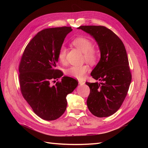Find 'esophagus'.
<instances>
[{"label": "esophagus", "mask_w": 148, "mask_h": 148, "mask_svg": "<svg viewBox=\"0 0 148 148\" xmlns=\"http://www.w3.org/2000/svg\"><path fill=\"white\" fill-rule=\"evenodd\" d=\"M78 83H79V84L80 85H83V84L85 83V82H83V81H81V80H79V81H78Z\"/></svg>", "instance_id": "34e87169"}]
</instances>
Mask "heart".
<instances>
[{
	"instance_id": "1",
	"label": "heart",
	"mask_w": 148,
	"mask_h": 148,
	"mask_svg": "<svg viewBox=\"0 0 148 148\" xmlns=\"http://www.w3.org/2000/svg\"><path fill=\"white\" fill-rule=\"evenodd\" d=\"M74 45L78 49L84 53V58L88 63L91 64H95L97 60V55L94 50L93 45L91 41L84 38H77L72 41ZM66 48L64 46H62L58 53V59L62 64L66 63ZM89 70L88 65H83L80 66H71L65 71L66 75L72 78L81 79H83L85 75Z\"/></svg>"
}]
</instances>
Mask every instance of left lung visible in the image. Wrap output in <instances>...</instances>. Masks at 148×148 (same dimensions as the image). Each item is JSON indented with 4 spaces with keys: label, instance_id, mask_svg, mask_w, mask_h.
Instances as JSON below:
<instances>
[{
    "label": "left lung",
    "instance_id": "left-lung-1",
    "mask_svg": "<svg viewBox=\"0 0 148 148\" xmlns=\"http://www.w3.org/2000/svg\"><path fill=\"white\" fill-rule=\"evenodd\" d=\"M77 28L96 40L101 52V59L91 75L102 83L86 82L90 88L88 107L97 117H109L122 106L131 83L126 49L117 36L105 26H81Z\"/></svg>",
    "mask_w": 148,
    "mask_h": 148
}]
</instances>
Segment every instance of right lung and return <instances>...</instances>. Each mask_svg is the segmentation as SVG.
<instances>
[{
  "mask_svg": "<svg viewBox=\"0 0 148 148\" xmlns=\"http://www.w3.org/2000/svg\"><path fill=\"white\" fill-rule=\"evenodd\" d=\"M71 27L43 29L26 46L19 65V80L22 95L34 112L45 120L59 118L66 109L67 95L72 92L78 82L64 76L54 86L51 81L63 73L56 69L58 53Z\"/></svg>",
  "mask_w": 148,
  "mask_h": 148,
  "instance_id": "obj_1",
  "label": "right lung"
}]
</instances>
